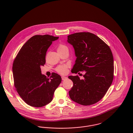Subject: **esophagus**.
Listing matches in <instances>:
<instances>
[{
    "instance_id": "obj_1",
    "label": "esophagus",
    "mask_w": 133,
    "mask_h": 133,
    "mask_svg": "<svg viewBox=\"0 0 133 133\" xmlns=\"http://www.w3.org/2000/svg\"><path fill=\"white\" fill-rule=\"evenodd\" d=\"M61 78H62V80H64L68 78V77H64V76H62V77H61Z\"/></svg>"
}]
</instances>
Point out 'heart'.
Segmentation results:
<instances>
[{
  "label": "heart",
  "mask_w": 133,
  "mask_h": 133,
  "mask_svg": "<svg viewBox=\"0 0 133 133\" xmlns=\"http://www.w3.org/2000/svg\"><path fill=\"white\" fill-rule=\"evenodd\" d=\"M66 49H68V47L63 44H59L57 47V51L58 52H62ZM68 66L67 65H60L56 68V71L57 73L61 75H65L68 73Z\"/></svg>",
  "instance_id": "b5f03b06"
}]
</instances>
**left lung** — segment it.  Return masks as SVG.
Segmentation results:
<instances>
[{
	"label": "left lung",
	"instance_id": "left-lung-1",
	"mask_svg": "<svg viewBox=\"0 0 133 133\" xmlns=\"http://www.w3.org/2000/svg\"><path fill=\"white\" fill-rule=\"evenodd\" d=\"M68 42L73 46L77 57L72 72L84 73L83 79L78 75L68 77L73 82L69 96L81 105L95 104L104 97L113 80L111 50L102 39L90 32L71 34Z\"/></svg>",
	"mask_w": 133,
	"mask_h": 133
}]
</instances>
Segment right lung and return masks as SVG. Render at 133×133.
<instances>
[{"label":"right lung","instance_id":"add662e5","mask_svg":"<svg viewBox=\"0 0 133 133\" xmlns=\"http://www.w3.org/2000/svg\"><path fill=\"white\" fill-rule=\"evenodd\" d=\"M50 35H36L30 38L19 50L13 64L14 86L20 97L28 105L39 108L49 103L61 77L53 73L50 78L41 74L46 53L58 39Z\"/></svg>","mask_w":133,"mask_h":133}]
</instances>
